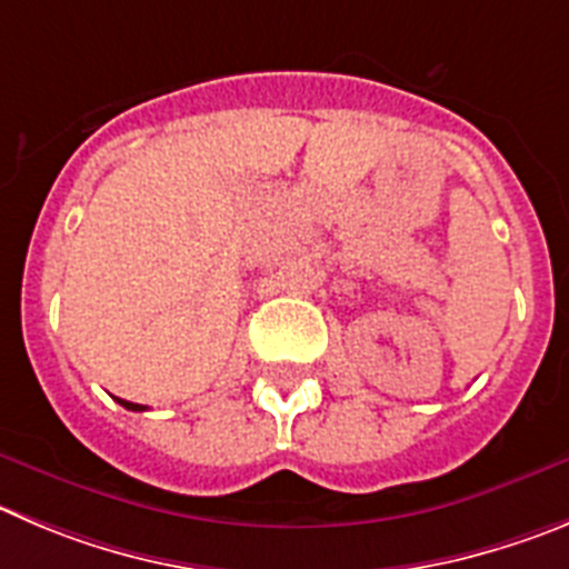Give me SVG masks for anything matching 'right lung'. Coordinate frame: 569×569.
<instances>
[{
  "label": "right lung",
  "instance_id": "1",
  "mask_svg": "<svg viewBox=\"0 0 569 569\" xmlns=\"http://www.w3.org/2000/svg\"><path fill=\"white\" fill-rule=\"evenodd\" d=\"M117 405H123V407H126V410H134V412L146 410V407H142V405H131V401H123V398H117Z\"/></svg>",
  "mask_w": 569,
  "mask_h": 569
}]
</instances>
